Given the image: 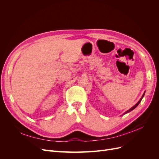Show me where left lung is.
Returning a JSON list of instances; mask_svg holds the SVG:
<instances>
[{
  "instance_id": "obj_1",
  "label": "left lung",
  "mask_w": 159,
  "mask_h": 159,
  "mask_svg": "<svg viewBox=\"0 0 159 159\" xmlns=\"http://www.w3.org/2000/svg\"><path fill=\"white\" fill-rule=\"evenodd\" d=\"M145 93H143V96H142V97H141V98L140 99V100H139V102H137V103H136L135 105H134L133 107H131V109H129L128 111H126L125 113L124 114H125V113H129V112H130V111H132V110H133L134 109H135V108H136V107H137L138 106V105H139V103H140V102H141V100H142L143 98L144 97V95H145Z\"/></svg>"
}]
</instances>
